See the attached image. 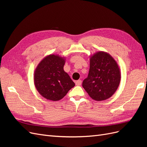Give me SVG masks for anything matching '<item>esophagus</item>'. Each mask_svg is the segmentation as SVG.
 I'll use <instances>...</instances> for the list:
<instances>
[{"label":"esophagus","instance_id":"obj_1","mask_svg":"<svg viewBox=\"0 0 147 147\" xmlns=\"http://www.w3.org/2000/svg\"><path fill=\"white\" fill-rule=\"evenodd\" d=\"M81 84H82V80H78L76 81V82H75V84H76L77 86L81 85Z\"/></svg>","mask_w":147,"mask_h":147}]
</instances>
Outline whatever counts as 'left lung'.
<instances>
[{"mask_svg":"<svg viewBox=\"0 0 147 147\" xmlns=\"http://www.w3.org/2000/svg\"><path fill=\"white\" fill-rule=\"evenodd\" d=\"M120 80L121 74L116 61L108 53L99 51L90 57L89 74L82 86L92 99L101 101L114 94Z\"/></svg>","mask_w":147,"mask_h":147,"instance_id":"1","label":"left lung"}]
</instances>
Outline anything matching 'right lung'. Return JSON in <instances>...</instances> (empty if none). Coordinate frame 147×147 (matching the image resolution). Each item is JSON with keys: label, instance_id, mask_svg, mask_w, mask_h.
<instances>
[{"label": "right lung", "instance_id": "1", "mask_svg": "<svg viewBox=\"0 0 147 147\" xmlns=\"http://www.w3.org/2000/svg\"><path fill=\"white\" fill-rule=\"evenodd\" d=\"M65 59L57 55L45 57L38 65L34 74V83L43 97L59 100L75 86L74 82L64 70Z\"/></svg>", "mask_w": 147, "mask_h": 147}]
</instances>
